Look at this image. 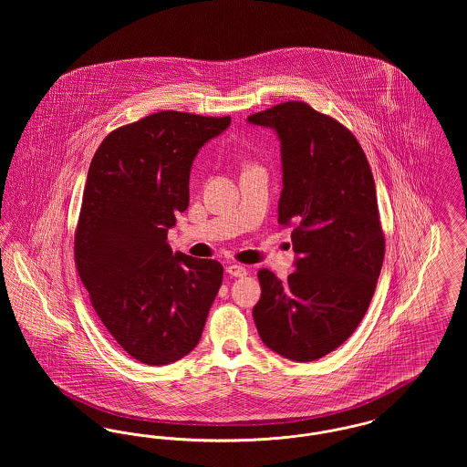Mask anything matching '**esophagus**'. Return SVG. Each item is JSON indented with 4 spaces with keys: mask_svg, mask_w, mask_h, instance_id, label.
<instances>
[{
    "mask_svg": "<svg viewBox=\"0 0 467 467\" xmlns=\"http://www.w3.org/2000/svg\"><path fill=\"white\" fill-rule=\"evenodd\" d=\"M225 271L231 276H244L246 275V267L240 266V265H229V266L225 267Z\"/></svg>",
    "mask_w": 467,
    "mask_h": 467,
    "instance_id": "1",
    "label": "esophagus"
}]
</instances>
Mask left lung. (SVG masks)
I'll use <instances>...</instances> for the list:
<instances>
[{
	"label": "left lung",
	"mask_w": 467,
	"mask_h": 467,
	"mask_svg": "<svg viewBox=\"0 0 467 467\" xmlns=\"http://www.w3.org/2000/svg\"><path fill=\"white\" fill-rule=\"evenodd\" d=\"M282 141L278 223L292 227L296 271L259 269L254 320L267 348L299 362L343 345L369 308L385 257L375 180L356 136L305 101L252 113Z\"/></svg>",
	"instance_id": "obj_1"
}]
</instances>
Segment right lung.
Here are the masks:
<instances>
[{
	"label": "right lung",
	"instance_id": "obj_1",
	"mask_svg": "<svg viewBox=\"0 0 467 467\" xmlns=\"http://www.w3.org/2000/svg\"><path fill=\"white\" fill-rule=\"evenodd\" d=\"M231 117L162 110L113 130L92 157L75 229V266L90 305L136 360L162 366L200 341L223 267L168 244L189 206L201 147Z\"/></svg>",
	"mask_w": 467,
	"mask_h": 467
}]
</instances>
